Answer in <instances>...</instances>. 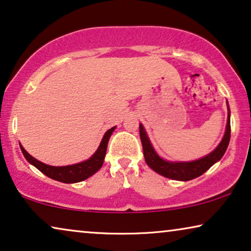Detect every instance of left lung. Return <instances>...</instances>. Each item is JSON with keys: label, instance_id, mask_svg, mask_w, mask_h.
Masks as SVG:
<instances>
[{"label": "left lung", "instance_id": "8db88e82", "mask_svg": "<svg viewBox=\"0 0 251 251\" xmlns=\"http://www.w3.org/2000/svg\"><path fill=\"white\" fill-rule=\"evenodd\" d=\"M228 106V104H227ZM139 135L142 140L144 156L145 161L151 169H153L155 173L162 175V176L170 178L175 180H191L194 179L202 174H204L209 168L219 161L224 155L226 150H227L229 138H231V120H229V107H228V118L227 125H226V131L223 137L222 142L219 145L212 151L207 156H203L202 159L190 161V162H170V161L163 160L162 157L157 155L154 151L152 144H151L149 137L146 135L145 129L142 123L139 125Z\"/></svg>", "mask_w": 251, "mask_h": 251}]
</instances>
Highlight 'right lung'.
Here are the masks:
<instances>
[{"instance_id": "obj_1", "label": "right lung", "mask_w": 251, "mask_h": 251, "mask_svg": "<svg viewBox=\"0 0 251 251\" xmlns=\"http://www.w3.org/2000/svg\"><path fill=\"white\" fill-rule=\"evenodd\" d=\"M114 129L115 126H113V128H111L105 132V135L101 139L100 145H99L98 150L96 151V153L90 157V159L87 161H83V162L72 164V166H65V167L49 166V164L42 163L41 161L36 160L35 157L29 155L22 145H20V150H22L24 156L26 157V160L28 161L30 164H33V166L37 168L41 173L51 178V179L61 181V183H66V184L78 183V181H82L92 176V175L97 173V171L101 168L102 163H104L109 137H111L112 132L114 131Z\"/></svg>"}]
</instances>
